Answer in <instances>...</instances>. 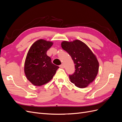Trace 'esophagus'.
I'll return each instance as SVG.
<instances>
[{"label": "esophagus", "instance_id": "1", "mask_svg": "<svg viewBox=\"0 0 122 122\" xmlns=\"http://www.w3.org/2000/svg\"><path fill=\"white\" fill-rule=\"evenodd\" d=\"M60 67L61 68V69H64L65 68V66H64V65L63 64H61V65L60 66Z\"/></svg>", "mask_w": 122, "mask_h": 122}]
</instances>
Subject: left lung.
<instances>
[{"label": "left lung", "instance_id": "obj_1", "mask_svg": "<svg viewBox=\"0 0 122 122\" xmlns=\"http://www.w3.org/2000/svg\"><path fill=\"white\" fill-rule=\"evenodd\" d=\"M61 47L71 56L75 71L69 75L72 83L79 88L87 87L95 80L99 70V62L86 44L78 40L62 42Z\"/></svg>", "mask_w": 122, "mask_h": 122}]
</instances>
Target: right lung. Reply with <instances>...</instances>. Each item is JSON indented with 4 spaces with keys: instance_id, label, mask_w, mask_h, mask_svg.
<instances>
[{
    "instance_id": "obj_1",
    "label": "right lung",
    "mask_w": 122,
    "mask_h": 122,
    "mask_svg": "<svg viewBox=\"0 0 122 122\" xmlns=\"http://www.w3.org/2000/svg\"><path fill=\"white\" fill-rule=\"evenodd\" d=\"M50 41L40 39L29 49L24 64V73L27 79L36 86H41L52 79L58 66L51 62L47 50L52 46Z\"/></svg>"
}]
</instances>
